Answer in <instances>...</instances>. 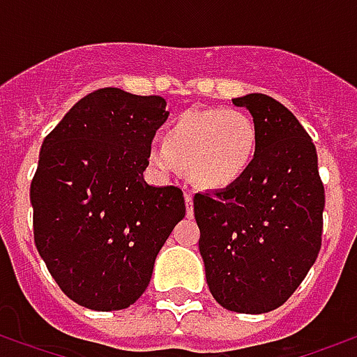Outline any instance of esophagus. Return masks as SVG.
<instances>
[{
    "label": "esophagus",
    "mask_w": 357,
    "mask_h": 357,
    "mask_svg": "<svg viewBox=\"0 0 357 357\" xmlns=\"http://www.w3.org/2000/svg\"><path fill=\"white\" fill-rule=\"evenodd\" d=\"M185 212H187V218H193L195 206H193V195L191 193H185Z\"/></svg>",
    "instance_id": "34e87169"
}]
</instances>
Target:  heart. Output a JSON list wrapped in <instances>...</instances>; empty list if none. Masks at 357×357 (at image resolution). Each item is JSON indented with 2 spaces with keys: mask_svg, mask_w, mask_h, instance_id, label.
Here are the masks:
<instances>
[{
  "mask_svg": "<svg viewBox=\"0 0 357 357\" xmlns=\"http://www.w3.org/2000/svg\"><path fill=\"white\" fill-rule=\"evenodd\" d=\"M258 132L252 118L235 109L187 110L164 133L162 145L149 151V162L162 174L179 166L206 189L237 183L255 162Z\"/></svg>",
  "mask_w": 357,
  "mask_h": 357,
  "instance_id": "heart-1",
  "label": "heart"
}]
</instances>
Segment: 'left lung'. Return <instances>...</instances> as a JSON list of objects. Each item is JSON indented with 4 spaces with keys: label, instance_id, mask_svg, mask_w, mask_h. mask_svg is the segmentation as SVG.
Returning <instances> with one entry per match:
<instances>
[{
    "label": "left lung",
    "instance_id": "left-lung-1",
    "mask_svg": "<svg viewBox=\"0 0 357 357\" xmlns=\"http://www.w3.org/2000/svg\"><path fill=\"white\" fill-rule=\"evenodd\" d=\"M233 105L255 120V162L237 183L195 195L199 250L220 306L266 314L289 300L319 255L325 189L315 145L291 110L264 93Z\"/></svg>",
    "mask_w": 357,
    "mask_h": 357
}]
</instances>
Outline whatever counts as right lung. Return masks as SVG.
Returning <instances> with one entry per match:
<instances>
[{"mask_svg": "<svg viewBox=\"0 0 357 357\" xmlns=\"http://www.w3.org/2000/svg\"><path fill=\"white\" fill-rule=\"evenodd\" d=\"M168 114L158 95L102 88L76 102L43 139L30 185L36 248L61 291L80 306H132L185 216L179 187L143 179Z\"/></svg>", "mask_w": 357, "mask_h": 357, "instance_id": "right-lung-1", "label": "right lung"}]
</instances>
